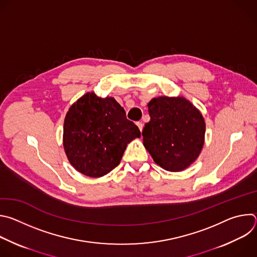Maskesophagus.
<instances>
[{
    "label": "esophagus",
    "instance_id": "1",
    "mask_svg": "<svg viewBox=\"0 0 257 257\" xmlns=\"http://www.w3.org/2000/svg\"><path fill=\"white\" fill-rule=\"evenodd\" d=\"M136 124H137V126H138L139 130H140V131H142V129H143V124H142V122H137Z\"/></svg>",
    "mask_w": 257,
    "mask_h": 257
}]
</instances>
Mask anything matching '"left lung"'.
<instances>
[{
	"instance_id": "1",
	"label": "left lung",
	"mask_w": 257,
	"mask_h": 257,
	"mask_svg": "<svg viewBox=\"0 0 257 257\" xmlns=\"http://www.w3.org/2000/svg\"><path fill=\"white\" fill-rule=\"evenodd\" d=\"M151 121L143 131V144L154 161L167 171L188 168L199 156L205 122L184 97L161 96L149 102Z\"/></svg>"
}]
</instances>
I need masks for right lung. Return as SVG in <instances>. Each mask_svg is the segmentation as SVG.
<instances>
[{"label":"right lung","mask_w":257,"mask_h":257,"mask_svg":"<svg viewBox=\"0 0 257 257\" xmlns=\"http://www.w3.org/2000/svg\"><path fill=\"white\" fill-rule=\"evenodd\" d=\"M140 137L138 127L126 118L114 97L93 92L69 108L64 121V149L71 165L83 175L97 178L115 169L127 144Z\"/></svg>","instance_id":"right-lung-1"}]
</instances>
